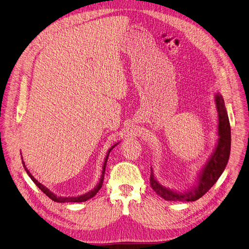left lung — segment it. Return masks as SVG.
<instances>
[{
	"label": "left lung",
	"instance_id": "8db88e82",
	"mask_svg": "<svg viewBox=\"0 0 249 249\" xmlns=\"http://www.w3.org/2000/svg\"><path fill=\"white\" fill-rule=\"evenodd\" d=\"M215 101L219 116L218 145L213 155L211 156V159L209 160V161L207 162L203 169V172L201 173L198 186L190 192H186L182 194L176 193L160 186L154 178L153 175L150 174L151 188L156 194L160 195L161 198H163L166 201L193 202L200 199L214 186V184L218 180L222 173L224 172L230 155L231 128L223 98L217 94Z\"/></svg>",
	"mask_w": 249,
	"mask_h": 249
}]
</instances>
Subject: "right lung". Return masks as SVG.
<instances>
[{
  "label": "right lung",
  "mask_w": 249,
  "mask_h": 249,
  "mask_svg": "<svg viewBox=\"0 0 249 249\" xmlns=\"http://www.w3.org/2000/svg\"><path fill=\"white\" fill-rule=\"evenodd\" d=\"M116 145H114V146H112L111 148H110V150L108 151V154L106 155V159H105V162H104V165H103V171H102V176H101V179H100V181H99V185L93 190V191H90V192H89L88 194H85V195H83V196H80V197H71V198H67V197H56V196L53 194V193H51L48 189H46L43 185H41L40 182H39L38 180H36L34 178H33V176L29 173V171L27 168H26V166H25V163L23 162V160H22V163H23V166H24V168H25V171H26V173L28 174V176L31 178V179L34 181V184L40 189L46 196L47 197H49L52 201H54V202H57V203H81V202H86V201H88L89 199H91L94 197V196L100 191V189L102 188V186H103V180H104V176H105V168H106V165H107V161H108V158H109V153H110V151L115 147Z\"/></svg>",
  "instance_id": "1"
}]
</instances>
